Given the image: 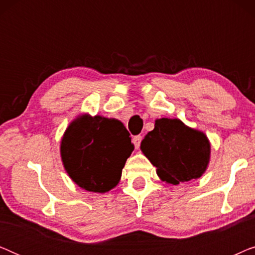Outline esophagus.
Wrapping results in <instances>:
<instances>
[{"instance_id":"obj_1","label":"esophagus","mask_w":255,"mask_h":255,"mask_svg":"<svg viewBox=\"0 0 255 255\" xmlns=\"http://www.w3.org/2000/svg\"><path fill=\"white\" fill-rule=\"evenodd\" d=\"M141 139H142L141 135H135V137H133V139H132V142H133L135 148H139V146H140V142H141Z\"/></svg>"}]
</instances>
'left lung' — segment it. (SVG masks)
Listing matches in <instances>:
<instances>
[{"instance_id": "8db88e82", "label": "left lung", "mask_w": 255, "mask_h": 255, "mask_svg": "<svg viewBox=\"0 0 255 255\" xmlns=\"http://www.w3.org/2000/svg\"><path fill=\"white\" fill-rule=\"evenodd\" d=\"M140 147L156 167L160 179L172 184L201 177L210 158L207 135L180 120L155 121L154 128L145 135Z\"/></svg>"}]
</instances>
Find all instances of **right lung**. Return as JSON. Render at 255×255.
<instances>
[{"label": "right lung", "instance_id": "right-lung-1", "mask_svg": "<svg viewBox=\"0 0 255 255\" xmlns=\"http://www.w3.org/2000/svg\"><path fill=\"white\" fill-rule=\"evenodd\" d=\"M132 151L124 125L101 116H82L73 122L61 140V158L68 175L79 187L95 193L116 186Z\"/></svg>", "mask_w": 255, "mask_h": 255}]
</instances>
